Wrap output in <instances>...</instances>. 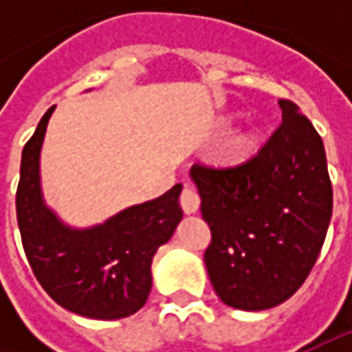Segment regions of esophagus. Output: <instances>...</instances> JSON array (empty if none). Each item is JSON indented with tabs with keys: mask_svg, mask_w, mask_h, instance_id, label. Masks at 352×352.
I'll return each instance as SVG.
<instances>
[{
	"mask_svg": "<svg viewBox=\"0 0 352 352\" xmlns=\"http://www.w3.org/2000/svg\"><path fill=\"white\" fill-rule=\"evenodd\" d=\"M180 206H182L184 213H196L199 210V196L192 188H184L182 194H180Z\"/></svg>",
	"mask_w": 352,
	"mask_h": 352,
	"instance_id": "esophagus-1",
	"label": "esophagus"
}]
</instances>
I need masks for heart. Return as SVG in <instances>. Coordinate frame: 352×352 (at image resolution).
<instances>
[{"label": "heart", "mask_w": 352, "mask_h": 352, "mask_svg": "<svg viewBox=\"0 0 352 352\" xmlns=\"http://www.w3.org/2000/svg\"><path fill=\"white\" fill-rule=\"evenodd\" d=\"M254 135H243V137H239L233 144H231V148L227 151V156H225V160L227 162H239V160H243V158H247V156L252 153V148H254Z\"/></svg>", "instance_id": "obj_1"}]
</instances>
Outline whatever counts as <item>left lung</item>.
Wrapping results in <instances>:
<instances>
[{"instance_id":"left-lung-1","label":"left lung","mask_w":352,"mask_h":352,"mask_svg":"<svg viewBox=\"0 0 352 352\" xmlns=\"http://www.w3.org/2000/svg\"><path fill=\"white\" fill-rule=\"evenodd\" d=\"M282 123L250 160L231 168L194 164L211 243L204 261L223 304L263 311L286 302L318 261L333 213L319 133L280 100Z\"/></svg>"}]
</instances>
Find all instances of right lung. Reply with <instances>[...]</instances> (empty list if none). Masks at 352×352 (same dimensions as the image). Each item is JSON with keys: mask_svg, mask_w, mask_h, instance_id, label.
I'll use <instances>...</instances> for the list:
<instances>
[{"mask_svg": "<svg viewBox=\"0 0 352 352\" xmlns=\"http://www.w3.org/2000/svg\"><path fill=\"white\" fill-rule=\"evenodd\" d=\"M52 111L54 105L21 155L15 206L27 261L45 292L68 311L91 319L129 318L146 304L155 252L182 221V184L88 229L64 225L41 190L38 160Z\"/></svg>", "mask_w": 352, "mask_h": 352, "instance_id": "1", "label": "right lung"}]
</instances>
